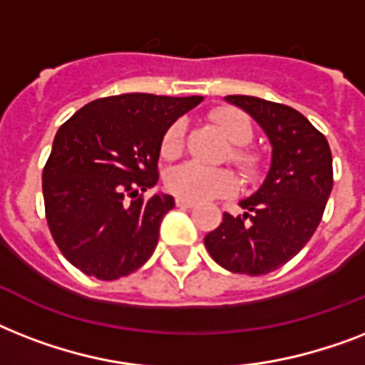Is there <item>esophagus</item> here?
Listing matches in <instances>:
<instances>
[{
    "label": "esophagus",
    "instance_id": "1",
    "mask_svg": "<svg viewBox=\"0 0 365 365\" xmlns=\"http://www.w3.org/2000/svg\"><path fill=\"white\" fill-rule=\"evenodd\" d=\"M176 206L178 208H193L195 202H191V200H185V199H180V197H178Z\"/></svg>",
    "mask_w": 365,
    "mask_h": 365
}]
</instances>
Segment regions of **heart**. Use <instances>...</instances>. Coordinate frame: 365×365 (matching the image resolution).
<instances>
[{
    "label": "heart",
    "instance_id": "b5f03b06",
    "mask_svg": "<svg viewBox=\"0 0 365 365\" xmlns=\"http://www.w3.org/2000/svg\"><path fill=\"white\" fill-rule=\"evenodd\" d=\"M212 119L222 128L229 142L235 143V148L229 153V159L239 166L246 178L257 174L259 160L254 153H250L242 145L252 140V125L248 117L231 108H223L212 113ZM183 132L185 123L176 121L166 128L163 142H160V155L165 159H174L182 151ZM166 189L180 199L200 202V200L227 197L239 189L237 178L225 168H208V166L197 165V163H183L168 170L165 178Z\"/></svg>",
    "mask_w": 365,
    "mask_h": 365
}]
</instances>
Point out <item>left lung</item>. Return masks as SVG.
I'll return each instance as SVG.
<instances>
[{
  "instance_id": "obj_1",
  "label": "left lung",
  "mask_w": 365,
  "mask_h": 365,
  "mask_svg": "<svg viewBox=\"0 0 365 365\" xmlns=\"http://www.w3.org/2000/svg\"><path fill=\"white\" fill-rule=\"evenodd\" d=\"M225 102L265 132L271 165L259 189L239 202L242 214L225 212L205 246L223 269L259 277L288 263L317 231L334 187L331 151L322 132L289 106L244 94Z\"/></svg>"
}]
</instances>
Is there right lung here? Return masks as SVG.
Returning a JSON list of instances; mask_svg holds the SVG:
<instances>
[{"label": "right lung", "mask_w": 365, "mask_h": 365, "mask_svg": "<svg viewBox=\"0 0 365 365\" xmlns=\"http://www.w3.org/2000/svg\"><path fill=\"white\" fill-rule=\"evenodd\" d=\"M202 96L119 94L88 102L60 126L43 170L45 214L62 255L88 277L115 280L151 257L174 197L157 183L166 128ZM131 200H128V197Z\"/></svg>", "instance_id": "obj_1"}]
</instances>
